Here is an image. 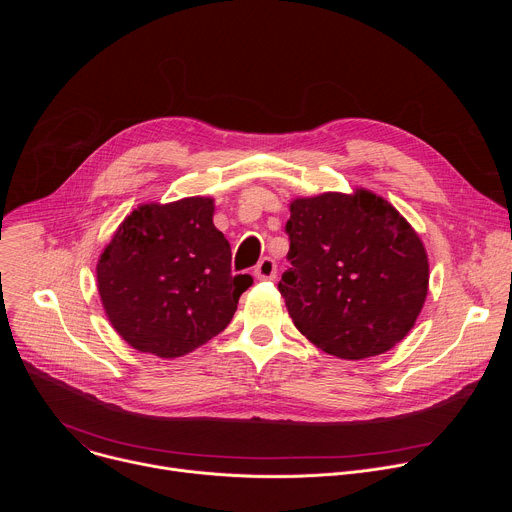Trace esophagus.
I'll list each match as a JSON object with an SVG mask.
<instances>
[{
	"label": "esophagus",
	"mask_w": 512,
	"mask_h": 512,
	"mask_svg": "<svg viewBox=\"0 0 512 512\" xmlns=\"http://www.w3.org/2000/svg\"><path fill=\"white\" fill-rule=\"evenodd\" d=\"M255 277L257 279H273L275 273H277V265L271 257H263L257 265H255Z\"/></svg>",
	"instance_id": "esophagus-1"
}]
</instances>
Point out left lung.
Listing matches in <instances>:
<instances>
[{"mask_svg": "<svg viewBox=\"0 0 512 512\" xmlns=\"http://www.w3.org/2000/svg\"><path fill=\"white\" fill-rule=\"evenodd\" d=\"M285 231L291 267L277 289L312 344L360 360L409 334L427 298L429 261L389 200L367 188L294 198Z\"/></svg>", "mask_w": 512, "mask_h": 512, "instance_id": "left-lung-1", "label": "left lung"}]
</instances>
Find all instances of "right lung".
Segmentation results:
<instances>
[{"mask_svg":"<svg viewBox=\"0 0 512 512\" xmlns=\"http://www.w3.org/2000/svg\"><path fill=\"white\" fill-rule=\"evenodd\" d=\"M212 214L210 196L145 202L123 218L103 249L101 304L131 348L178 358L233 320L253 277L231 273V245Z\"/></svg>","mask_w":512,"mask_h":512,"instance_id":"1","label":"right lung"}]
</instances>
